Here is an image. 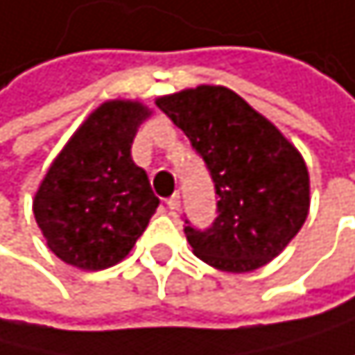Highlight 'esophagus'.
Wrapping results in <instances>:
<instances>
[{
    "label": "esophagus",
    "mask_w": 355,
    "mask_h": 355,
    "mask_svg": "<svg viewBox=\"0 0 355 355\" xmlns=\"http://www.w3.org/2000/svg\"><path fill=\"white\" fill-rule=\"evenodd\" d=\"M166 205H168V209H170L172 214H176V211H179V207H181V196H179V194L170 196V198L166 200Z\"/></svg>",
    "instance_id": "34e87169"
}]
</instances>
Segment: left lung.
Segmentation results:
<instances>
[{"label":"left lung","instance_id":"obj_1","mask_svg":"<svg viewBox=\"0 0 355 355\" xmlns=\"http://www.w3.org/2000/svg\"><path fill=\"white\" fill-rule=\"evenodd\" d=\"M157 106L192 141L220 198L209 229L185 220L196 257L225 272L268 264L308 218L310 174L299 150L227 87L185 89Z\"/></svg>","mask_w":355,"mask_h":355}]
</instances>
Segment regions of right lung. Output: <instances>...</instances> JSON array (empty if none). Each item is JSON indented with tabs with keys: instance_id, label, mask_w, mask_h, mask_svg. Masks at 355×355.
Segmentation results:
<instances>
[{
	"instance_id": "obj_1",
	"label": "right lung",
	"mask_w": 355,
	"mask_h": 355,
	"mask_svg": "<svg viewBox=\"0 0 355 355\" xmlns=\"http://www.w3.org/2000/svg\"><path fill=\"white\" fill-rule=\"evenodd\" d=\"M150 115L141 102L100 104L65 144L34 194V218L65 264L102 270L122 261L159 207L130 146Z\"/></svg>"
}]
</instances>
